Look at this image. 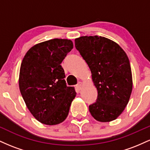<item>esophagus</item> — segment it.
Here are the masks:
<instances>
[{"instance_id":"esophagus-1","label":"esophagus","mask_w":150,"mask_h":150,"mask_svg":"<svg viewBox=\"0 0 150 150\" xmlns=\"http://www.w3.org/2000/svg\"><path fill=\"white\" fill-rule=\"evenodd\" d=\"M82 86H83V82H81V81H80V82H77V89H82Z\"/></svg>"}]
</instances>
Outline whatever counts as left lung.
Returning <instances> with one entry per match:
<instances>
[{
    "mask_svg": "<svg viewBox=\"0 0 150 150\" xmlns=\"http://www.w3.org/2000/svg\"><path fill=\"white\" fill-rule=\"evenodd\" d=\"M75 45L88 65L97 101L89 106L93 118L99 122L116 119L128 104L132 89L131 68L123 49L111 39L99 36H83Z\"/></svg>",
    "mask_w": 150,
    "mask_h": 150,
    "instance_id": "left-lung-1",
    "label": "left lung"
}]
</instances>
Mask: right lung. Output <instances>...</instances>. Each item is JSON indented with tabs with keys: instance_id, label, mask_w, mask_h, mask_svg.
Here are the masks:
<instances>
[{
	"instance_id": "obj_1",
	"label": "right lung",
	"mask_w": 150,
	"mask_h": 150,
	"mask_svg": "<svg viewBox=\"0 0 150 150\" xmlns=\"http://www.w3.org/2000/svg\"><path fill=\"white\" fill-rule=\"evenodd\" d=\"M73 48L69 39H51L30 48L22 61L20 93L32 116L43 124L64 121L76 96L74 87L66 86L61 65Z\"/></svg>"
}]
</instances>
